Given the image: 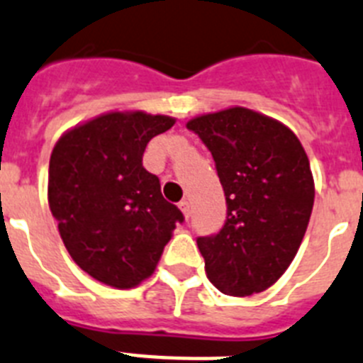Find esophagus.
Here are the masks:
<instances>
[{
	"mask_svg": "<svg viewBox=\"0 0 363 363\" xmlns=\"http://www.w3.org/2000/svg\"><path fill=\"white\" fill-rule=\"evenodd\" d=\"M179 208L182 210L186 219H188V217H190V203H188V201H181V203H179Z\"/></svg>",
	"mask_w": 363,
	"mask_h": 363,
	"instance_id": "34e87169",
	"label": "esophagus"
}]
</instances>
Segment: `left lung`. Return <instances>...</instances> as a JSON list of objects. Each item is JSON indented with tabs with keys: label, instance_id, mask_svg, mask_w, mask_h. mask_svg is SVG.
<instances>
[{
	"label": "left lung",
	"instance_id": "1",
	"mask_svg": "<svg viewBox=\"0 0 363 363\" xmlns=\"http://www.w3.org/2000/svg\"><path fill=\"white\" fill-rule=\"evenodd\" d=\"M186 128L212 151L226 197L219 234L197 239L208 279L223 294H257L283 276L307 232L314 204L308 157L276 118L228 107Z\"/></svg>",
	"mask_w": 363,
	"mask_h": 363
}]
</instances>
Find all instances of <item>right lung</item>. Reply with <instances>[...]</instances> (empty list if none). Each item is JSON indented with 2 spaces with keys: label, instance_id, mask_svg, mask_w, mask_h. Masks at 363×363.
I'll return each instance as SVG.
<instances>
[{
  "label": "right lung",
  "instance_id": "add662e5",
  "mask_svg": "<svg viewBox=\"0 0 363 363\" xmlns=\"http://www.w3.org/2000/svg\"><path fill=\"white\" fill-rule=\"evenodd\" d=\"M173 124L166 115L109 111L67 129L52 147L47 199L60 238L104 285H140L184 220L143 166L147 143Z\"/></svg>",
  "mask_w": 363,
  "mask_h": 363
}]
</instances>
